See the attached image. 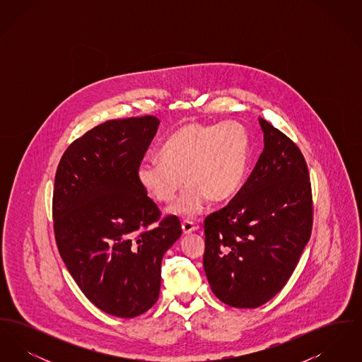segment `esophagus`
Returning <instances> with one entry per match:
<instances>
[{
  "label": "esophagus",
  "instance_id": "esophagus-1",
  "mask_svg": "<svg viewBox=\"0 0 362 362\" xmlns=\"http://www.w3.org/2000/svg\"><path fill=\"white\" fill-rule=\"evenodd\" d=\"M197 228H198V226L194 224L192 221H189V220H185V221L182 223V229H183V233H185V235H189L191 232H194Z\"/></svg>",
  "mask_w": 362,
  "mask_h": 362
}]
</instances>
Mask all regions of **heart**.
I'll return each mask as SVG.
<instances>
[{"label":"heart","instance_id":"1","mask_svg":"<svg viewBox=\"0 0 362 362\" xmlns=\"http://www.w3.org/2000/svg\"><path fill=\"white\" fill-rule=\"evenodd\" d=\"M158 153L141 161L138 183L156 201L168 204L186 180L189 185L173 213L194 217L204 210L207 198L220 204L240 191L250 137L238 122L186 123L167 137Z\"/></svg>","mask_w":362,"mask_h":362}]
</instances>
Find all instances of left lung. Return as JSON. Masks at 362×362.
Wrapping results in <instances>:
<instances>
[{"label": "left lung", "instance_id": "1", "mask_svg": "<svg viewBox=\"0 0 362 362\" xmlns=\"http://www.w3.org/2000/svg\"><path fill=\"white\" fill-rule=\"evenodd\" d=\"M264 148L233 199L205 218L204 267L216 297L257 308L288 282L310 240V173L300 148L259 118Z\"/></svg>", "mask_w": 362, "mask_h": 362}]
</instances>
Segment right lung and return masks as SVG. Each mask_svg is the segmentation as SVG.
<instances>
[{
  "label": "right lung",
  "instance_id": "right-lung-1",
  "mask_svg": "<svg viewBox=\"0 0 362 362\" xmlns=\"http://www.w3.org/2000/svg\"><path fill=\"white\" fill-rule=\"evenodd\" d=\"M158 124L153 115L104 122L70 144L55 173L59 255L86 298L117 317L155 305L161 260L182 236L179 218H161L138 183Z\"/></svg>",
  "mask_w": 362,
  "mask_h": 362
}]
</instances>
